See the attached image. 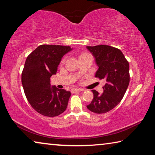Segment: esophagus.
I'll list each match as a JSON object with an SVG mask.
<instances>
[{"mask_svg":"<svg viewBox=\"0 0 155 155\" xmlns=\"http://www.w3.org/2000/svg\"><path fill=\"white\" fill-rule=\"evenodd\" d=\"M83 91V90H82V89H80V88H73L71 90V92L76 93V92H78V91Z\"/></svg>","mask_w":155,"mask_h":155,"instance_id":"obj_1","label":"esophagus"}]
</instances>
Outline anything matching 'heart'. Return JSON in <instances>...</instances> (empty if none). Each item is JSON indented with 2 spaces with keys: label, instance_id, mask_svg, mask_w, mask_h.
Listing matches in <instances>:
<instances>
[{
  "label": "heart",
  "instance_id": "1",
  "mask_svg": "<svg viewBox=\"0 0 155 155\" xmlns=\"http://www.w3.org/2000/svg\"><path fill=\"white\" fill-rule=\"evenodd\" d=\"M64 61H65V59H63V60H62V62H61V63H62V64H63V63H64Z\"/></svg>",
  "mask_w": 155,
  "mask_h": 155
}]
</instances>
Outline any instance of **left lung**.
I'll return each instance as SVG.
<instances>
[{
	"instance_id": "obj_1",
	"label": "left lung",
	"mask_w": 155,
	"mask_h": 155,
	"mask_svg": "<svg viewBox=\"0 0 155 155\" xmlns=\"http://www.w3.org/2000/svg\"><path fill=\"white\" fill-rule=\"evenodd\" d=\"M98 69L95 77L104 79L103 93L91 90L94 98L87 108L95 114H104L122 101L130 81L129 64L122 51L108 45L87 46Z\"/></svg>"
}]
</instances>
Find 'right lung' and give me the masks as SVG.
Returning a JSON list of instances; mask_svg holds the SVG:
<instances>
[{"label":"right lung","instance_id":"right-lung-1","mask_svg":"<svg viewBox=\"0 0 155 155\" xmlns=\"http://www.w3.org/2000/svg\"><path fill=\"white\" fill-rule=\"evenodd\" d=\"M70 46H39L27 57L22 73V84L31 106L47 117L57 116L67 108L71 93L51 86L50 78L55 74L64 54Z\"/></svg>","mask_w":155,"mask_h":155}]
</instances>
